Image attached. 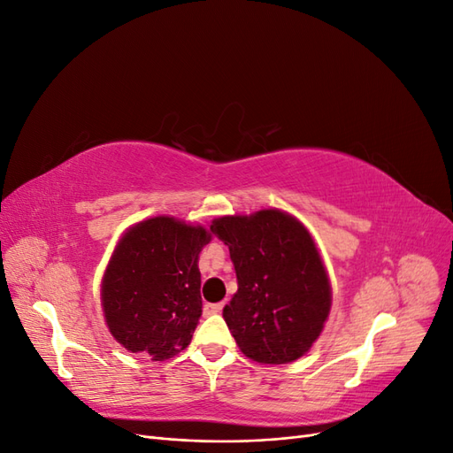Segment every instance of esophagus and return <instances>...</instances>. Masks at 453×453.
<instances>
[{
    "instance_id": "esophagus-1",
    "label": "esophagus",
    "mask_w": 453,
    "mask_h": 453,
    "mask_svg": "<svg viewBox=\"0 0 453 453\" xmlns=\"http://www.w3.org/2000/svg\"><path fill=\"white\" fill-rule=\"evenodd\" d=\"M223 303H219V304H205L203 306V313L205 315H213V313H221L223 311Z\"/></svg>"
}]
</instances>
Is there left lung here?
Instances as JSON below:
<instances>
[{
    "instance_id": "obj_1",
    "label": "left lung",
    "mask_w": 453,
    "mask_h": 453,
    "mask_svg": "<svg viewBox=\"0 0 453 453\" xmlns=\"http://www.w3.org/2000/svg\"><path fill=\"white\" fill-rule=\"evenodd\" d=\"M234 263L238 291L223 318L240 351L257 363L303 357L323 333L333 287L310 230L278 208L211 223Z\"/></svg>"
}]
</instances>
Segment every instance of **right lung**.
<instances>
[{
	"label": "right lung",
	"instance_id": "right-lung-1",
	"mask_svg": "<svg viewBox=\"0 0 453 453\" xmlns=\"http://www.w3.org/2000/svg\"><path fill=\"white\" fill-rule=\"evenodd\" d=\"M211 228L170 215L125 230L102 278L109 333L130 353L164 361L183 351L202 315L198 258Z\"/></svg>",
	"mask_w": 453,
	"mask_h": 453
}]
</instances>
